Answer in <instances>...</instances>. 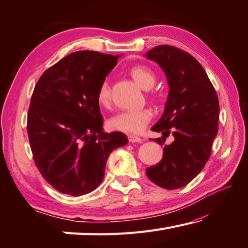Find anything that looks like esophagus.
Here are the masks:
<instances>
[{
	"label": "esophagus",
	"instance_id": "obj_1",
	"mask_svg": "<svg viewBox=\"0 0 248 248\" xmlns=\"http://www.w3.org/2000/svg\"><path fill=\"white\" fill-rule=\"evenodd\" d=\"M128 140L130 141V142H141L142 141V139L140 138V137L136 136V135H128Z\"/></svg>",
	"mask_w": 248,
	"mask_h": 248
}]
</instances>
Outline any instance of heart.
I'll return each mask as SVG.
<instances>
[{"label": "heart", "instance_id": "b5f03b06", "mask_svg": "<svg viewBox=\"0 0 248 248\" xmlns=\"http://www.w3.org/2000/svg\"><path fill=\"white\" fill-rule=\"evenodd\" d=\"M129 74L137 84L142 88H150L155 84V75L152 70L143 65H136L129 68ZM97 101L101 107L108 108L110 106V87L107 80L100 82L97 89ZM152 118V111L149 108L137 110H124L117 113L109 120V127L115 130L124 132H141Z\"/></svg>", "mask_w": 248, "mask_h": 248}]
</instances>
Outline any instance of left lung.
Wrapping results in <instances>:
<instances>
[{"mask_svg": "<svg viewBox=\"0 0 248 248\" xmlns=\"http://www.w3.org/2000/svg\"><path fill=\"white\" fill-rule=\"evenodd\" d=\"M145 56L162 67L170 87L163 116L151 128L163 135L153 139L163 145L162 159L145 173L158 186L175 190L190 183L210 159L218 130V98L202 65L188 53L159 45ZM170 133L175 141L166 145Z\"/></svg>", "mask_w": 248, "mask_h": 248, "instance_id": "8db88e82", "label": "left lung"}]
</instances>
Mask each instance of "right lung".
I'll list each match as a JSON object with an SVG mask.
<instances>
[{
  "instance_id": "right-lung-1",
  "label": "right lung",
  "mask_w": 248,
  "mask_h": 248,
  "mask_svg": "<svg viewBox=\"0 0 248 248\" xmlns=\"http://www.w3.org/2000/svg\"><path fill=\"white\" fill-rule=\"evenodd\" d=\"M117 56L92 50L67 55L46 69L35 85L27 135L39 173L64 194H87L103 182L110 152L128 139L103 131L97 89Z\"/></svg>"
}]
</instances>
